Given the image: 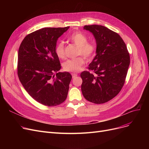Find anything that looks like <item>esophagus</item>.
Returning <instances> with one entry per match:
<instances>
[{
    "label": "esophagus",
    "mask_w": 149,
    "mask_h": 149,
    "mask_svg": "<svg viewBox=\"0 0 149 149\" xmlns=\"http://www.w3.org/2000/svg\"><path fill=\"white\" fill-rule=\"evenodd\" d=\"M72 78H74L75 77L77 76V74H75V73H72Z\"/></svg>",
    "instance_id": "34e87169"
}]
</instances>
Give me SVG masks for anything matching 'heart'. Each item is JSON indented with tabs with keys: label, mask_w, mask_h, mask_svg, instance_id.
I'll return each mask as SVG.
<instances>
[{
	"label": "heart",
	"mask_w": 149,
	"mask_h": 149,
	"mask_svg": "<svg viewBox=\"0 0 149 149\" xmlns=\"http://www.w3.org/2000/svg\"><path fill=\"white\" fill-rule=\"evenodd\" d=\"M69 40L75 46L79 47L78 55H82L86 58H91L95 51V46L92 43L88 42V38L84 34L81 33H75L69 37ZM57 56L59 58H64L65 47L63 42L58 43L55 48ZM85 63L84 57L80 56L73 59H69L63 64V68L68 72H77L81 70Z\"/></svg>",
	"instance_id": "b5f03b06"
}]
</instances>
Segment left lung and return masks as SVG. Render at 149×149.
<instances>
[{
	"label": "left lung",
	"mask_w": 149,
	"mask_h": 149,
	"mask_svg": "<svg viewBox=\"0 0 149 149\" xmlns=\"http://www.w3.org/2000/svg\"><path fill=\"white\" fill-rule=\"evenodd\" d=\"M83 28L93 34L97 49L89 70L80 74L82 93L90 102L103 104L118 95L124 86L130 65L129 53L122 38L114 31L98 25Z\"/></svg>",
	"instance_id": "left-lung-1"
}]
</instances>
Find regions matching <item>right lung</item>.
<instances>
[{"label":"right lung","instance_id":"1","mask_svg":"<svg viewBox=\"0 0 149 149\" xmlns=\"http://www.w3.org/2000/svg\"><path fill=\"white\" fill-rule=\"evenodd\" d=\"M69 28L37 30L27 35L19 47L17 74L20 81L31 97L45 106L59 105L68 96L72 75L68 72H58L61 65L55 48L58 38Z\"/></svg>","mask_w":149,"mask_h":149}]
</instances>
